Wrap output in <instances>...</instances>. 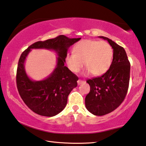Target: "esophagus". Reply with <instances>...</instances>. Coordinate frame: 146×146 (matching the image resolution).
<instances>
[{
	"label": "esophagus",
	"mask_w": 146,
	"mask_h": 146,
	"mask_svg": "<svg viewBox=\"0 0 146 146\" xmlns=\"http://www.w3.org/2000/svg\"><path fill=\"white\" fill-rule=\"evenodd\" d=\"M83 82H84L83 80H80V79L77 80V84H79V85H80V84H81L82 83H83Z\"/></svg>",
	"instance_id": "obj_1"
}]
</instances>
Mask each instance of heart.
Here are the masks:
<instances>
[{
	"instance_id": "obj_1",
	"label": "heart",
	"mask_w": 146,
	"mask_h": 146,
	"mask_svg": "<svg viewBox=\"0 0 146 146\" xmlns=\"http://www.w3.org/2000/svg\"><path fill=\"white\" fill-rule=\"evenodd\" d=\"M113 50L111 45L105 41L84 40L73 48V53L66 56V62L69 70L78 73L84 66L86 73L92 75H103L109 70L111 64Z\"/></svg>"
}]
</instances>
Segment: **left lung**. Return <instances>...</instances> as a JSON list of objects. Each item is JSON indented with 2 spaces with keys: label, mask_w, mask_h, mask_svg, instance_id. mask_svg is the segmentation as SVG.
Listing matches in <instances>:
<instances>
[{
  "label": "left lung",
  "mask_w": 146,
  "mask_h": 146,
  "mask_svg": "<svg viewBox=\"0 0 146 146\" xmlns=\"http://www.w3.org/2000/svg\"><path fill=\"white\" fill-rule=\"evenodd\" d=\"M113 50L109 70L101 77L87 80L90 87L85 98L86 108L94 115L102 116L112 112L123 102L130 80V65L125 49L105 36Z\"/></svg>",
  "instance_id": "8db88e82"
}]
</instances>
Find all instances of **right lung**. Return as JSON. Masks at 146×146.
<instances>
[{"label":"right lung","instance_id":"1","mask_svg":"<svg viewBox=\"0 0 146 146\" xmlns=\"http://www.w3.org/2000/svg\"><path fill=\"white\" fill-rule=\"evenodd\" d=\"M80 38L60 35L35 42L21 54L17 69V88L24 103L35 113L53 117L66 108L67 97L71 91L77 87L79 79L64 64L69 48ZM32 49H50L55 51L58 56L54 71L43 80H32L26 73L25 62Z\"/></svg>","mask_w":146,"mask_h":146}]
</instances>
